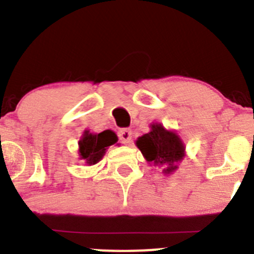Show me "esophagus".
<instances>
[{"label":"esophagus","instance_id":"1","mask_svg":"<svg viewBox=\"0 0 254 254\" xmlns=\"http://www.w3.org/2000/svg\"><path fill=\"white\" fill-rule=\"evenodd\" d=\"M118 134H119L120 140H122L124 143H129L130 140H131L132 132L130 129H122L119 132H118Z\"/></svg>","mask_w":254,"mask_h":254}]
</instances>
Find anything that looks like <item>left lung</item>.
<instances>
[{
	"label": "left lung",
	"instance_id": "left-lung-1",
	"mask_svg": "<svg viewBox=\"0 0 254 254\" xmlns=\"http://www.w3.org/2000/svg\"><path fill=\"white\" fill-rule=\"evenodd\" d=\"M147 134L137 137L135 145L148 163L163 167V175H172L186 156V145L173 130H167L161 123H152Z\"/></svg>",
	"mask_w": 254,
	"mask_h": 254
}]
</instances>
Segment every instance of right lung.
<instances>
[{
    "label": "right lung",
    "instance_id": "right-lung-1",
    "mask_svg": "<svg viewBox=\"0 0 254 254\" xmlns=\"http://www.w3.org/2000/svg\"><path fill=\"white\" fill-rule=\"evenodd\" d=\"M117 141L118 136L112 130H104L99 134H93L89 132V130H84L78 141L79 160L88 166L96 165L106 155L107 148L117 143Z\"/></svg>",
    "mask_w": 254,
    "mask_h": 254
}]
</instances>
